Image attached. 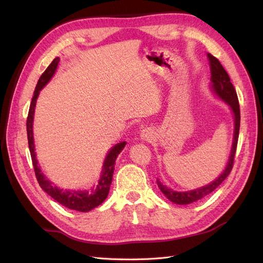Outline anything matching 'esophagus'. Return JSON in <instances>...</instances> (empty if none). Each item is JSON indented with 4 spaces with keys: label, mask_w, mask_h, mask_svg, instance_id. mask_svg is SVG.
Returning <instances> with one entry per match:
<instances>
[{
    "label": "esophagus",
    "mask_w": 263,
    "mask_h": 263,
    "mask_svg": "<svg viewBox=\"0 0 263 263\" xmlns=\"http://www.w3.org/2000/svg\"><path fill=\"white\" fill-rule=\"evenodd\" d=\"M141 137H142V139H145L146 141H151L154 139V134L150 129L146 128V129L141 132Z\"/></svg>",
    "instance_id": "esophagus-1"
}]
</instances>
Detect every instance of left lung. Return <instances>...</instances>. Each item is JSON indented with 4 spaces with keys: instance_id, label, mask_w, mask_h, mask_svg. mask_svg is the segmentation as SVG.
<instances>
[{
    "instance_id": "8db88e82",
    "label": "left lung",
    "mask_w": 263,
    "mask_h": 263,
    "mask_svg": "<svg viewBox=\"0 0 263 263\" xmlns=\"http://www.w3.org/2000/svg\"><path fill=\"white\" fill-rule=\"evenodd\" d=\"M209 59H210V66H211V81H212V89L216 93L218 97L224 100L226 103H228L229 106L232 107L234 116H235V133H234V141H233V148L232 153H230L229 161L226 165L225 171L222 172L217 180L212 182L211 184L205 185L203 187L196 189L194 191H190V192H176V191H172L171 189L164 186L161 184V182L157 181V184L160 189L161 192L166 196L168 200L176 204H190L196 202L201 198L210 195L213 191L217 186L220 185V183L224 181L228 176L230 171H232L234 166V160H235V154L237 149L238 144V136H239V127H240V108H239V102H238V97L235 87L233 83L230 82V78L224 67L221 66L219 60L214 57L213 54L209 53Z\"/></svg>"
}]
</instances>
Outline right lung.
Here are the masks:
<instances>
[{"instance_id":"right-lung-1","label":"right lung","mask_w":263,"mask_h":263,"mask_svg":"<svg viewBox=\"0 0 263 263\" xmlns=\"http://www.w3.org/2000/svg\"><path fill=\"white\" fill-rule=\"evenodd\" d=\"M60 59L54 58L52 62L45 70V72L39 78L37 82L36 89L34 92V97L31 99V103L28 110V116H27V122H26V128H27V139H28V147L30 151V157L31 161H33V166L35 171L36 179L39 183V185L45 191V192L50 195L53 200L60 203L61 205L65 206L67 209L74 210L79 212H89L97 208L100 204L105 201L107 197L108 191L110 183H112L113 179V172H114V164L117 156L119 153H122V150L126 146V142H119L116 146H114L108 155L106 156L105 162H104V168H103L102 177L99 181V184L95 189H92L91 191H67V190H61L57 186L51 184V182L46 179L44 173L42 172L41 168L38 166V162L35 155V146H34V137H33V119H34V112H35V105H36V100L38 98L39 91H41L43 87L47 84L51 77L53 76L55 69L58 67Z\"/></svg>"}]
</instances>
